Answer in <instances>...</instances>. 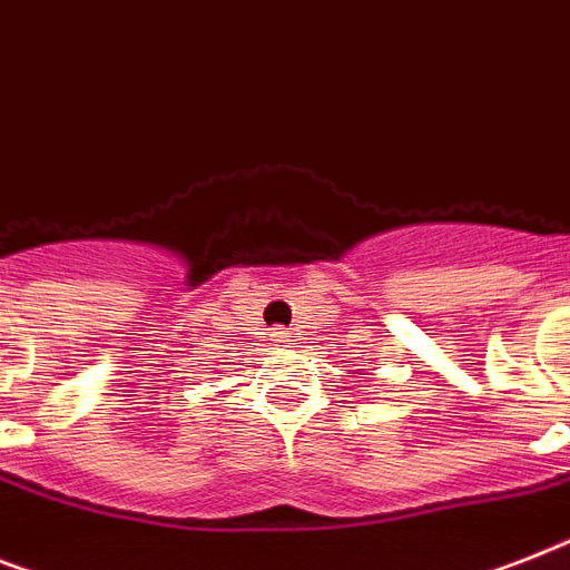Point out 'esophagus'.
<instances>
[{
	"label": "esophagus",
	"mask_w": 570,
	"mask_h": 570,
	"mask_svg": "<svg viewBox=\"0 0 570 570\" xmlns=\"http://www.w3.org/2000/svg\"><path fill=\"white\" fill-rule=\"evenodd\" d=\"M272 336H275V340L281 342L286 336V331H281V327H272Z\"/></svg>",
	"instance_id": "34e87169"
}]
</instances>
